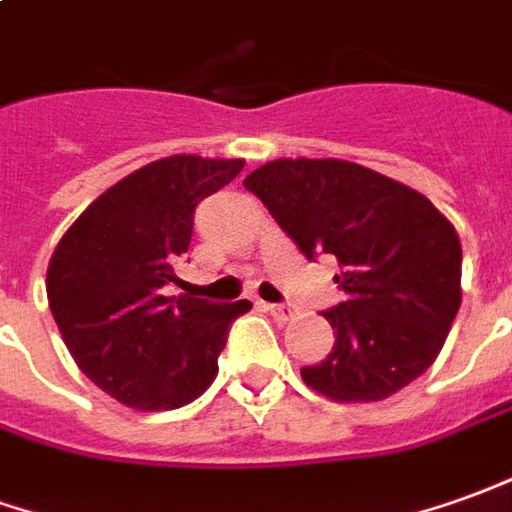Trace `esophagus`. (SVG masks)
I'll list each match as a JSON object with an SVG mask.
<instances>
[{
    "mask_svg": "<svg viewBox=\"0 0 512 512\" xmlns=\"http://www.w3.org/2000/svg\"><path fill=\"white\" fill-rule=\"evenodd\" d=\"M267 312L276 320H281V323H287V320L295 317V306H290V303H267Z\"/></svg>",
    "mask_w": 512,
    "mask_h": 512,
    "instance_id": "34e87169",
    "label": "esophagus"
}]
</instances>
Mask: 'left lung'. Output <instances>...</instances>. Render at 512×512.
Segmentation results:
<instances>
[{
    "label": "left lung",
    "mask_w": 512,
    "mask_h": 512,
    "mask_svg": "<svg viewBox=\"0 0 512 512\" xmlns=\"http://www.w3.org/2000/svg\"><path fill=\"white\" fill-rule=\"evenodd\" d=\"M306 259L331 253L334 348L301 368L334 401H382L424 373L460 309V236L421 192L337 158H278L245 178Z\"/></svg>",
    "instance_id": "8db88e82"
}]
</instances>
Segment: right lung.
<instances>
[{"label": "right lung", "instance_id": "obj_1", "mask_svg": "<svg viewBox=\"0 0 512 512\" xmlns=\"http://www.w3.org/2000/svg\"><path fill=\"white\" fill-rule=\"evenodd\" d=\"M245 161L172 155L102 192L49 259L47 298L63 343L91 382L133 410H175L217 376L250 301L161 295L192 242L200 200Z\"/></svg>", "mask_w": 512, "mask_h": 512}]
</instances>
